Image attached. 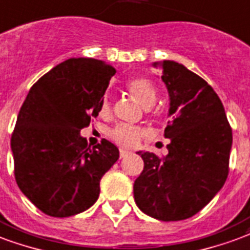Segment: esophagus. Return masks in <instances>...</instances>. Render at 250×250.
<instances>
[{
    "label": "esophagus",
    "mask_w": 250,
    "mask_h": 250,
    "mask_svg": "<svg viewBox=\"0 0 250 250\" xmlns=\"http://www.w3.org/2000/svg\"><path fill=\"white\" fill-rule=\"evenodd\" d=\"M130 154V151H127V150H124V149H120V158H125Z\"/></svg>",
    "instance_id": "esophagus-1"
}]
</instances>
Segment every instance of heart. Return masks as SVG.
<instances>
[{"instance_id": "1", "label": "heart", "mask_w": 250, "mask_h": 250, "mask_svg": "<svg viewBox=\"0 0 250 250\" xmlns=\"http://www.w3.org/2000/svg\"><path fill=\"white\" fill-rule=\"evenodd\" d=\"M127 88L133 96L140 101L145 108H150L155 104L158 91L157 87L150 79L147 78H137L129 82ZM101 114H109L112 110V100H110L109 93H106L103 97L101 103ZM147 134L145 127L134 126V125H127V124H118L113 126L108 132V136L117 145L124 147H134L140 144V141Z\"/></svg>"}]
</instances>
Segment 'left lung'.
<instances>
[{
  "mask_svg": "<svg viewBox=\"0 0 250 250\" xmlns=\"http://www.w3.org/2000/svg\"><path fill=\"white\" fill-rule=\"evenodd\" d=\"M162 67L172 114L165 137L171 142L165 157L138 153L145 166L133 188L144 213L178 221L196 215L224 186L232 127L223 103L204 79L176 62L165 61Z\"/></svg>",
  "mask_w": 250,
  "mask_h": 250,
  "instance_id": "left-lung-1",
  "label": "left lung"
}]
</instances>
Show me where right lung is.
<instances>
[{"label": "right lung", "instance_id": "1", "mask_svg": "<svg viewBox=\"0 0 250 250\" xmlns=\"http://www.w3.org/2000/svg\"><path fill=\"white\" fill-rule=\"evenodd\" d=\"M116 69L92 58H71L43 75L21 106L11 134L17 185L43 213L68 217L95 204L100 181L118 159L103 140L80 136L101 109Z\"/></svg>", "mask_w": 250, "mask_h": 250}]
</instances>
